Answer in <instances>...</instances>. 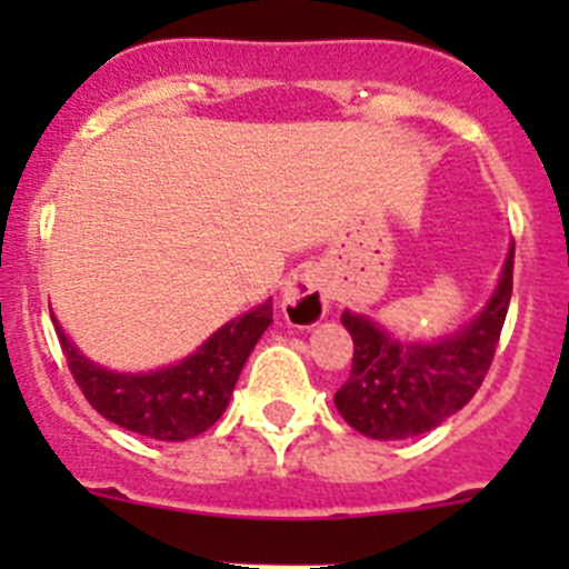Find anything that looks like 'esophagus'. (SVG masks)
Wrapping results in <instances>:
<instances>
[{
    "mask_svg": "<svg viewBox=\"0 0 569 569\" xmlns=\"http://www.w3.org/2000/svg\"><path fill=\"white\" fill-rule=\"evenodd\" d=\"M330 311V297L317 269H297L283 286V317L295 327H313Z\"/></svg>",
    "mask_w": 569,
    "mask_h": 569,
    "instance_id": "obj_1",
    "label": "esophagus"
}]
</instances>
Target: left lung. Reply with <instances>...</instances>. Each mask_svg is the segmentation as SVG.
Segmentation results:
<instances>
[{
  "mask_svg": "<svg viewBox=\"0 0 569 569\" xmlns=\"http://www.w3.org/2000/svg\"><path fill=\"white\" fill-rule=\"evenodd\" d=\"M512 267L515 244L479 317L438 341H401L375 319L343 311L341 321L355 341L352 371L336 393L343 421L371 440H407L462 410L496 355L512 300Z\"/></svg>",
  "mask_w": 569,
  "mask_h": 569,
  "instance_id": "left-lung-1",
  "label": "left lung"
}]
</instances>
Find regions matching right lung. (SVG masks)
<instances>
[{
    "label": "right lung",
    "instance_id": "obj_1",
    "mask_svg": "<svg viewBox=\"0 0 569 569\" xmlns=\"http://www.w3.org/2000/svg\"><path fill=\"white\" fill-rule=\"evenodd\" d=\"M51 321L68 369L96 412L129 432L178 443L206 432L226 412L244 360L272 325V300L222 325L189 358L142 375L109 371L93 363L68 341L54 317Z\"/></svg>",
    "mask_w": 569,
    "mask_h": 569
}]
</instances>
